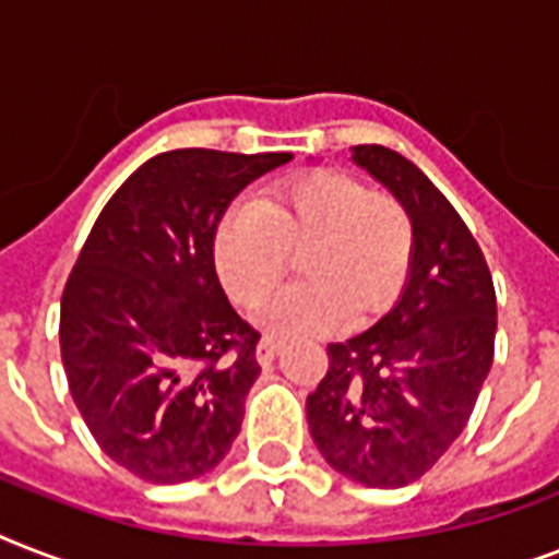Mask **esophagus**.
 Listing matches in <instances>:
<instances>
[{
	"label": "esophagus",
	"instance_id": "34e87169",
	"mask_svg": "<svg viewBox=\"0 0 559 559\" xmlns=\"http://www.w3.org/2000/svg\"><path fill=\"white\" fill-rule=\"evenodd\" d=\"M254 357H258L261 366H266V362H272V359L278 357V345L272 340H261L258 342V348H254Z\"/></svg>",
	"mask_w": 559,
	"mask_h": 559
}]
</instances>
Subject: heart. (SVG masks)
I'll return each mask as SVG.
<instances>
[{
  "mask_svg": "<svg viewBox=\"0 0 559 559\" xmlns=\"http://www.w3.org/2000/svg\"><path fill=\"white\" fill-rule=\"evenodd\" d=\"M415 249L406 205L368 191L340 170L284 179L263 200L228 211L214 237L223 287L246 310L266 298L298 252L296 284L261 307L258 322L275 340L340 328L350 313L371 319L400 296Z\"/></svg>",
  "mask_w": 559,
  "mask_h": 559,
  "instance_id": "1",
  "label": "heart"
}]
</instances>
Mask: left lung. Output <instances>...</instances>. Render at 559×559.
<instances>
[{"label":"left lung","mask_w":559,"mask_h":559,"mask_svg":"<svg viewBox=\"0 0 559 559\" xmlns=\"http://www.w3.org/2000/svg\"><path fill=\"white\" fill-rule=\"evenodd\" d=\"M350 159L406 205L415 252L397 307L328 345L307 424L333 469L394 490L429 473L464 432L493 366L496 289L473 231L424 170L382 144H357Z\"/></svg>","instance_id":"obj_1"}]
</instances>
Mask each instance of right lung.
Returning <instances> with one entry per match:
<instances>
[{"instance_id": "obj_1", "label": "right lung", "mask_w": 559, "mask_h": 559, "mask_svg": "<svg viewBox=\"0 0 559 559\" xmlns=\"http://www.w3.org/2000/svg\"><path fill=\"white\" fill-rule=\"evenodd\" d=\"M289 153H159L95 219L60 301L74 406L109 459L179 485L226 459L261 366L228 305L214 237L237 193Z\"/></svg>"}]
</instances>
